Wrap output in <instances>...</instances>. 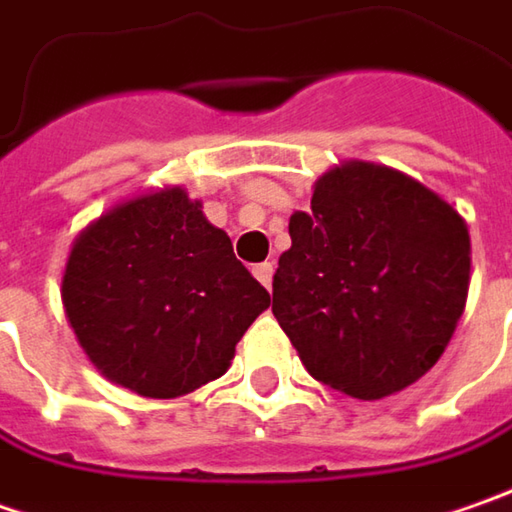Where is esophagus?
Masks as SVG:
<instances>
[{
    "label": "esophagus",
    "mask_w": 512,
    "mask_h": 512,
    "mask_svg": "<svg viewBox=\"0 0 512 512\" xmlns=\"http://www.w3.org/2000/svg\"><path fill=\"white\" fill-rule=\"evenodd\" d=\"M272 275H275V263H257L255 266V278L266 286V289H272Z\"/></svg>",
    "instance_id": "1"
}]
</instances>
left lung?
Listing matches in <instances>:
<instances>
[{
    "label": "left lung",
    "mask_w": 512,
    "mask_h": 512,
    "mask_svg": "<svg viewBox=\"0 0 512 512\" xmlns=\"http://www.w3.org/2000/svg\"><path fill=\"white\" fill-rule=\"evenodd\" d=\"M272 312L326 387L378 401L435 367L470 292V229L398 168L346 160L289 217Z\"/></svg>",
    "instance_id": "8db88e82"
}]
</instances>
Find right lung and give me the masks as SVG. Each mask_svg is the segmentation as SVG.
I'll return each instance as SVG.
<instances>
[{"instance_id": "1", "label": "right lung", "mask_w": 512, "mask_h": 512, "mask_svg": "<svg viewBox=\"0 0 512 512\" xmlns=\"http://www.w3.org/2000/svg\"><path fill=\"white\" fill-rule=\"evenodd\" d=\"M269 303L183 186L114 203L77 234L62 272L82 352L143 398H180L220 378Z\"/></svg>"}]
</instances>
